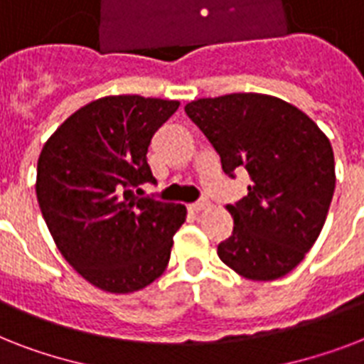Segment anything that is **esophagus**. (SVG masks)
<instances>
[{
  "label": "esophagus",
  "instance_id": "esophagus-1",
  "mask_svg": "<svg viewBox=\"0 0 364 364\" xmlns=\"http://www.w3.org/2000/svg\"><path fill=\"white\" fill-rule=\"evenodd\" d=\"M208 205H210V202H208V200H198V202H194V204H191V210H193V211H202V210H205Z\"/></svg>",
  "mask_w": 364,
  "mask_h": 364
}]
</instances>
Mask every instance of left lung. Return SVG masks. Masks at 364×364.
Listing matches in <instances>:
<instances>
[{"instance_id": "left-lung-1", "label": "left lung", "mask_w": 364, "mask_h": 364, "mask_svg": "<svg viewBox=\"0 0 364 364\" xmlns=\"http://www.w3.org/2000/svg\"><path fill=\"white\" fill-rule=\"evenodd\" d=\"M221 159L223 171L245 170L247 194L227 210L232 234L217 247L240 276L283 277L316 243L336 176L331 141L310 117L274 96L227 94L185 105Z\"/></svg>"}]
</instances>
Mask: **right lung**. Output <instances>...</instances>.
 Returning <instances> with one entry per match:
<instances>
[{
  "mask_svg": "<svg viewBox=\"0 0 364 364\" xmlns=\"http://www.w3.org/2000/svg\"><path fill=\"white\" fill-rule=\"evenodd\" d=\"M179 102L107 96L54 132L37 162V202L64 259L109 293L147 287L170 260L181 204L145 196L154 132Z\"/></svg>",
  "mask_w": 364,
  "mask_h": 364,
  "instance_id": "right-lung-1",
  "label": "right lung"
}]
</instances>
